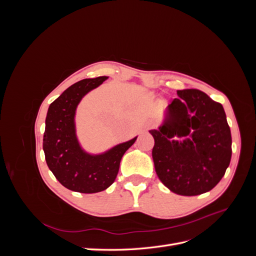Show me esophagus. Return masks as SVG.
I'll use <instances>...</instances> for the list:
<instances>
[{
	"instance_id": "1",
	"label": "esophagus",
	"mask_w": 256,
	"mask_h": 256,
	"mask_svg": "<svg viewBox=\"0 0 256 256\" xmlns=\"http://www.w3.org/2000/svg\"><path fill=\"white\" fill-rule=\"evenodd\" d=\"M154 126V122H147L146 128H147V129H150V128H152Z\"/></svg>"
}]
</instances>
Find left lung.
<instances>
[{"instance_id":"left-lung-1","label":"left lung","mask_w":256,"mask_h":256,"mask_svg":"<svg viewBox=\"0 0 256 256\" xmlns=\"http://www.w3.org/2000/svg\"><path fill=\"white\" fill-rule=\"evenodd\" d=\"M164 122L150 130L154 171L168 189L192 196L210 191L226 174L232 136L221 104L204 92L177 90Z\"/></svg>"}]
</instances>
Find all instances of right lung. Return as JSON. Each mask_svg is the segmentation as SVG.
Masks as SVG:
<instances>
[{"label":"right lung","mask_w":256,"mask_h":256,"mask_svg":"<svg viewBox=\"0 0 256 256\" xmlns=\"http://www.w3.org/2000/svg\"><path fill=\"white\" fill-rule=\"evenodd\" d=\"M109 76L84 79L72 84L50 104L42 148L50 171L65 188L81 193L104 191L118 176L124 154L136 138L116 144L104 152L92 154L79 142L76 112L82 98Z\"/></svg>","instance_id":"1"}]
</instances>
